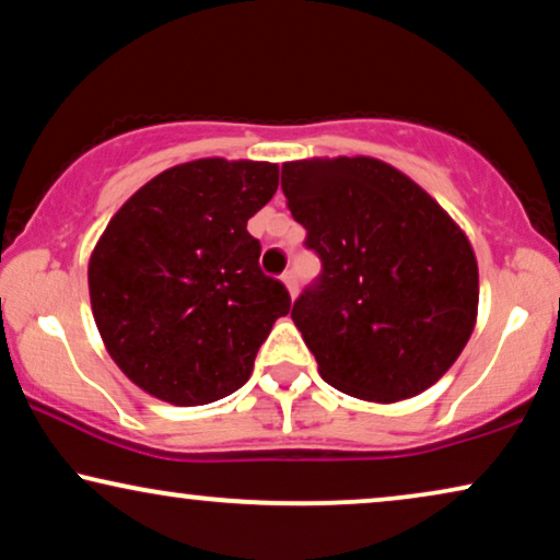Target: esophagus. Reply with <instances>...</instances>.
Wrapping results in <instances>:
<instances>
[{"instance_id": "34e87169", "label": "esophagus", "mask_w": 560, "mask_h": 560, "mask_svg": "<svg viewBox=\"0 0 560 560\" xmlns=\"http://www.w3.org/2000/svg\"><path fill=\"white\" fill-rule=\"evenodd\" d=\"M281 281H284L287 289H289V294H292V300H294L296 289H300V287H296V273L294 271H284V276H281Z\"/></svg>"}]
</instances>
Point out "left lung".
Instances as JSON below:
<instances>
[{
	"instance_id": "left-lung-1",
	"label": "left lung",
	"mask_w": 560,
	"mask_h": 560,
	"mask_svg": "<svg viewBox=\"0 0 560 560\" xmlns=\"http://www.w3.org/2000/svg\"><path fill=\"white\" fill-rule=\"evenodd\" d=\"M281 189L323 264L292 307L319 376L384 405L435 384L479 307L464 230L412 178L366 155L284 163Z\"/></svg>"
}]
</instances>
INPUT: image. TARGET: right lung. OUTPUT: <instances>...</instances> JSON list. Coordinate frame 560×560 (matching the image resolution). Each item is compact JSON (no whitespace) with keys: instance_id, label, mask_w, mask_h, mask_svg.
Listing matches in <instances>:
<instances>
[{"instance_id":"right-lung-1","label":"right lung","mask_w":560,"mask_h":560,"mask_svg":"<svg viewBox=\"0 0 560 560\" xmlns=\"http://www.w3.org/2000/svg\"><path fill=\"white\" fill-rule=\"evenodd\" d=\"M276 186V163H182L132 194L96 243L94 323L122 374L155 399L197 407L241 389L292 307L248 233Z\"/></svg>"}]
</instances>
